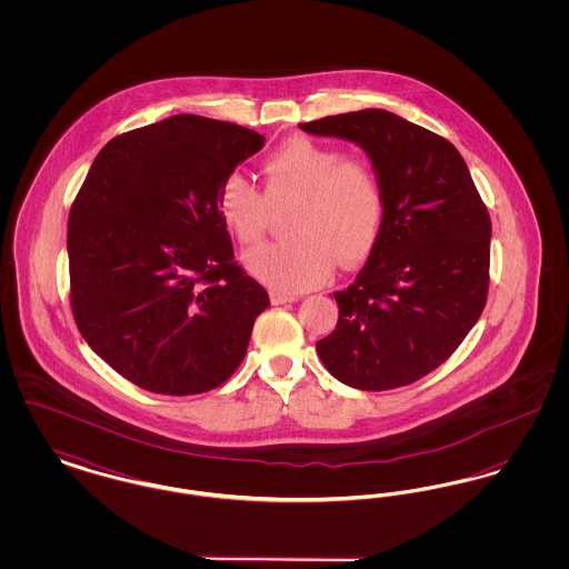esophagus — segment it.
<instances>
[{
    "mask_svg": "<svg viewBox=\"0 0 569 569\" xmlns=\"http://www.w3.org/2000/svg\"><path fill=\"white\" fill-rule=\"evenodd\" d=\"M298 300V295H290V292H279V290H272L271 302L272 305H283V302H295Z\"/></svg>",
    "mask_w": 569,
    "mask_h": 569,
    "instance_id": "obj_1",
    "label": "esophagus"
}]
</instances>
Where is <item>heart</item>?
Listing matches in <instances>:
<instances>
[{
	"label": "heart",
	"mask_w": 569,
	"mask_h": 569,
	"mask_svg": "<svg viewBox=\"0 0 569 569\" xmlns=\"http://www.w3.org/2000/svg\"><path fill=\"white\" fill-rule=\"evenodd\" d=\"M269 198L298 196L292 239L260 244L244 253V267L274 290L300 292L325 283L341 264L365 260L383 226V193L371 163L343 160L337 147L292 136L262 162ZM217 211L241 241L256 243L267 228V196L232 174L221 183Z\"/></svg>",
	"instance_id": "heart-1"
}]
</instances>
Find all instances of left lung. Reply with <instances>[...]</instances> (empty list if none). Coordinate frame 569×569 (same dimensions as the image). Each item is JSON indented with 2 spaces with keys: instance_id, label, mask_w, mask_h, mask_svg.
<instances>
[{
  "instance_id": "1",
  "label": "left lung",
  "mask_w": 569,
  "mask_h": 569,
  "mask_svg": "<svg viewBox=\"0 0 569 569\" xmlns=\"http://www.w3.org/2000/svg\"><path fill=\"white\" fill-rule=\"evenodd\" d=\"M358 144L378 174L383 226L367 264L335 292L339 320L316 343L358 390L425 378L478 322L488 292L490 217L457 147L381 109L298 123Z\"/></svg>"
}]
</instances>
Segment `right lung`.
Here are the masks:
<instances>
[{"label": "right lung", "instance_id": "obj_1", "mask_svg": "<svg viewBox=\"0 0 569 569\" xmlns=\"http://www.w3.org/2000/svg\"><path fill=\"white\" fill-rule=\"evenodd\" d=\"M264 136L174 114L112 138L68 219L72 311L89 348L136 386L200 395L247 352L267 290L234 262L221 183Z\"/></svg>", "mask_w": 569, "mask_h": 569}]
</instances>
